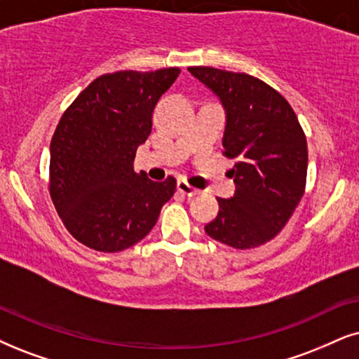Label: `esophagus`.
Wrapping results in <instances>:
<instances>
[{
    "instance_id": "esophagus-1",
    "label": "esophagus",
    "mask_w": 359,
    "mask_h": 359,
    "mask_svg": "<svg viewBox=\"0 0 359 359\" xmlns=\"http://www.w3.org/2000/svg\"><path fill=\"white\" fill-rule=\"evenodd\" d=\"M177 190H179L180 194L187 195V197H195V195L198 194V190H197V189H194L192 185H189L187 182H185L184 179H180L179 182H177Z\"/></svg>"
}]
</instances>
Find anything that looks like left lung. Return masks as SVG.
<instances>
[{"instance_id":"8db88e82","label":"left lung","mask_w":359,"mask_h":359,"mask_svg":"<svg viewBox=\"0 0 359 359\" xmlns=\"http://www.w3.org/2000/svg\"><path fill=\"white\" fill-rule=\"evenodd\" d=\"M225 111L224 149L235 162V194L217 198L205 233L238 250L266 243L300 203L306 182V137L293 109L273 88L243 72L189 67Z\"/></svg>"}]
</instances>
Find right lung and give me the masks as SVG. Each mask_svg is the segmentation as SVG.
<instances>
[{
	"label": "right lung",
	"instance_id": "right-lung-1",
	"mask_svg": "<svg viewBox=\"0 0 359 359\" xmlns=\"http://www.w3.org/2000/svg\"><path fill=\"white\" fill-rule=\"evenodd\" d=\"M179 67L119 71L93 81L62 114L49 147V192L66 229L97 252H121L151 232L175 179L135 174L137 147Z\"/></svg>",
	"mask_w": 359,
	"mask_h": 359
}]
</instances>
